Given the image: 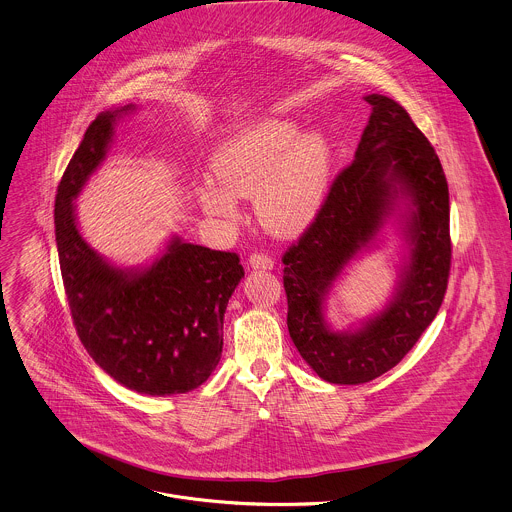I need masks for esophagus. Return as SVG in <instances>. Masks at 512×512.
Returning a JSON list of instances; mask_svg holds the SVG:
<instances>
[{"instance_id":"1","label":"esophagus","mask_w":512,"mask_h":512,"mask_svg":"<svg viewBox=\"0 0 512 512\" xmlns=\"http://www.w3.org/2000/svg\"><path fill=\"white\" fill-rule=\"evenodd\" d=\"M249 265L253 269H273V257L267 253H251L249 257Z\"/></svg>"}]
</instances>
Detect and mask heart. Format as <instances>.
I'll use <instances>...</instances> for the list:
<instances>
[{
  "label": "heart",
  "instance_id": "obj_1",
  "mask_svg": "<svg viewBox=\"0 0 512 512\" xmlns=\"http://www.w3.org/2000/svg\"><path fill=\"white\" fill-rule=\"evenodd\" d=\"M217 181L197 189L203 211L231 223L236 197L255 195V211L265 229L277 235L303 231L321 211L333 173V149L323 131L293 119H265L219 145L211 159Z\"/></svg>",
  "mask_w": 512,
  "mask_h": 512
}]
</instances>
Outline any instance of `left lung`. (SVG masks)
Instances as JSON below:
<instances>
[{
  "instance_id": "1",
  "label": "left lung",
  "mask_w": 512,
  "mask_h": 512,
  "mask_svg": "<svg viewBox=\"0 0 512 512\" xmlns=\"http://www.w3.org/2000/svg\"><path fill=\"white\" fill-rule=\"evenodd\" d=\"M373 107L355 161L331 183L325 203L283 255L289 335L325 381L359 385L393 369L437 317L451 271L449 185L435 147L403 105L367 95ZM399 194L412 259L388 309L355 334L331 332L322 301L344 265L378 232Z\"/></svg>"
}]
</instances>
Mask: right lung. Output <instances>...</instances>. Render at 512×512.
I'll use <instances>...</instances> for the list:
<instances>
[{
  "mask_svg": "<svg viewBox=\"0 0 512 512\" xmlns=\"http://www.w3.org/2000/svg\"><path fill=\"white\" fill-rule=\"evenodd\" d=\"M131 105L99 113L55 195V241L75 331L91 359L123 387L177 395L203 385L223 351V313L245 275L239 255L173 237L147 269L105 263L79 235L73 199L105 159L113 123Z\"/></svg>",
  "mask_w": 512,
  "mask_h": 512,
  "instance_id": "1",
  "label": "right lung"
}]
</instances>
